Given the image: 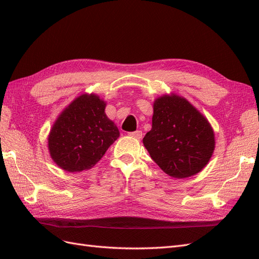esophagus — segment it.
I'll list each match as a JSON object with an SVG mask.
<instances>
[{"mask_svg":"<svg viewBox=\"0 0 259 259\" xmlns=\"http://www.w3.org/2000/svg\"><path fill=\"white\" fill-rule=\"evenodd\" d=\"M129 136L132 137V138H135V139H141V138H142V131L137 130L135 132H129Z\"/></svg>","mask_w":259,"mask_h":259,"instance_id":"obj_1","label":"esophagus"}]
</instances>
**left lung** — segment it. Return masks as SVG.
<instances>
[{
	"instance_id": "obj_1",
	"label": "left lung",
	"mask_w": 259,
	"mask_h": 259,
	"mask_svg": "<svg viewBox=\"0 0 259 259\" xmlns=\"http://www.w3.org/2000/svg\"><path fill=\"white\" fill-rule=\"evenodd\" d=\"M143 144L162 171L184 179L208 163L215 148L214 131L185 98L163 95L154 100L152 128L144 136Z\"/></svg>"
}]
</instances>
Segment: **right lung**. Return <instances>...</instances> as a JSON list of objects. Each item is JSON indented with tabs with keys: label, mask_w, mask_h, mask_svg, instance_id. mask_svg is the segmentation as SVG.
Here are the masks:
<instances>
[{
	"label": "right lung",
	"mask_w": 259,
	"mask_h": 259,
	"mask_svg": "<svg viewBox=\"0 0 259 259\" xmlns=\"http://www.w3.org/2000/svg\"><path fill=\"white\" fill-rule=\"evenodd\" d=\"M105 108L99 96L86 94L59 115L48 137L51 157L59 167L68 172L88 170L118 139L119 130Z\"/></svg>",
	"instance_id": "1"
}]
</instances>
